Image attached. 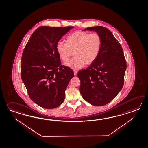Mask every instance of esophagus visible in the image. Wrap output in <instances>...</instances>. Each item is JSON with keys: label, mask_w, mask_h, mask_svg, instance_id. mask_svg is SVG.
<instances>
[{"label": "esophagus", "mask_w": 148, "mask_h": 148, "mask_svg": "<svg viewBox=\"0 0 148 148\" xmlns=\"http://www.w3.org/2000/svg\"><path fill=\"white\" fill-rule=\"evenodd\" d=\"M74 75H77V71H74Z\"/></svg>", "instance_id": "esophagus-1"}]
</instances>
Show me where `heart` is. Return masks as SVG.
I'll use <instances>...</instances> for the list:
<instances>
[{"mask_svg": "<svg viewBox=\"0 0 148 148\" xmlns=\"http://www.w3.org/2000/svg\"><path fill=\"white\" fill-rule=\"evenodd\" d=\"M102 43L101 38L98 33L76 31L67 36L66 43H57L56 51L64 62L67 61L74 52L75 57L65 65L73 69H81L85 65H91L97 59Z\"/></svg>", "mask_w": 148, "mask_h": 148, "instance_id": "heart-1", "label": "heart"}]
</instances>
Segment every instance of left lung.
<instances>
[{"mask_svg":"<svg viewBox=\"0 0 148 148\" xmlns=\"http://www.w3.org/2000/svg\"><path fill=\"white\" fill-rule=\"evenodd\" d=\"M95 31L102 39L98 58L86 69L79 71L82 97L89 103L101 106L108 103L124 84L126 62L121 44L108 29L101 26L86 28Z\"/></svg>","mask_w":148,"mask_h":148,"instance_id":"8db88e82","label":"left lung"}]
</instances>
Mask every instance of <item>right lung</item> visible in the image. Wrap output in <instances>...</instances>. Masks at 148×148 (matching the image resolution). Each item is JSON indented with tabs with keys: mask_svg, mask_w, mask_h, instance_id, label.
<instances>
[{
	"mask_svg": "<svg viewBox=\"0 0 148 148\" xmlns=\"http://www.w3.org/2000/svg\"><path fill=\"white\" fill-rule=\"evenodd\" d=\"M73 27H39L23 51L21 78L31 99L43 108H55L62 103L74 76L72 69L61 65L56 51L57 43Z\"/></svg>",
	"mask_w": 148,
	"mask_h": 148,
	"instance_id": "add662e5",
	"label": "right lung"
}]
</instances>
